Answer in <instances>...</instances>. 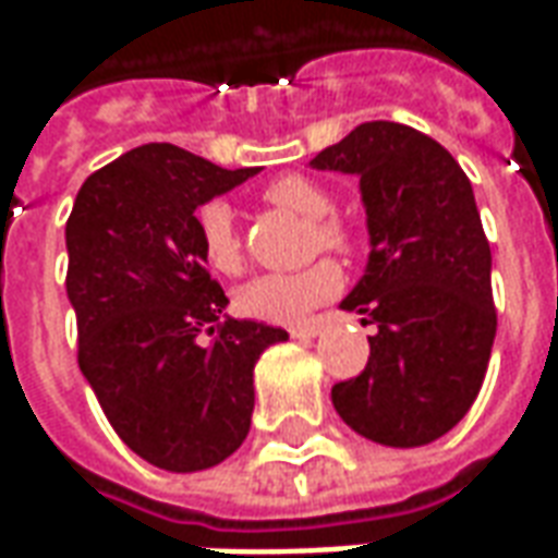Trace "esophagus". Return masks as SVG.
Masks as SVG:
<instances>
[{"mask_svg": "<svg viewBox=\"0 0 558 558\" xmlns=\"http://www.w3.org/2000/svg\"><path fill=\"white\" fill-rule=\"evenodd\" d=\"M290 335L295 340H314V338H319V335H323V326H319V323H307V326L290 328Z\"/></svg>", "mask_w": 558, "mask_h": 558, "instance_id": "esophagus-1", "label": "esophagus"}]
</instances>
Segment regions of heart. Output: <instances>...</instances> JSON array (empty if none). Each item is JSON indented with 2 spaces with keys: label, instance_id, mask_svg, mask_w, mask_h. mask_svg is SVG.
Returning <instances> with one entry per match:
<instances>
[{
  "label": "heart",
  "instance_id": "1",
  "mask_svg": "<svg viewBox=\"0 0 558 558\" xmlns=\"http://www.w3.org/2000/svg\"><path fill=\"white\" fill-rule=\"evenodd\" d=\"M271 206L287 208L299 218L311 220V244L328 247V251H350V230L331 218L335 199L323 184H316L307 175H280L263 191ZM199 244L203 256L211 268L223 275H232L242 268V239L235 227V215L223 199H211L199 208ZM343 283L340 268L331 259H319L314 266L302 271H287V275H259L247 280L242 290L235 292V307L251 319L263 323H302L304 316L316 311L319 304L335 299Z\"/></svg>",
  "mask_w": 558,
  "mask_h": 558
}]
</instances>
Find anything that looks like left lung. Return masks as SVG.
<instances>
[{
  "label": "left lung",
  "mask_w": 558,
  "mask_h": 558,
  "mask_svg": "<svg viewBox=\"0 0 558 558\" xmlns=\"http://www.w3.org/2000/svg\"><path fill=\"white\" fill-rule=\"evenodd\" d=\"M311 167L359 179L371 235L364 275L340 302L376 326L371 359L331 403L371 442H433L475 403L496 338L472 184L448 148L398 122H364Z\"/></svg>",
  "instance_id": "obj_1"
}]
</instances>
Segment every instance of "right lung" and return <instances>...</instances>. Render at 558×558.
Instances as JSON below:
<instances>
[{
    "label": "right lung",
    "instance_id": "add662e5",
    "mask_svg": "<svg viewBox=\"0 0 558 558\" xmlns=\"http://www.w3.org/2000/svg\"><path fill=\"white\" fill-rule=\"evenodd\" d=\"M256 172L146 143L92 172L65 223L80 371L119 439L167 472L218 466L244 442L256 359L290 338L223 314L199 244L196 208Z\"/></svg>",
    "mask_w": 558,
    "mask_h": 558
}]
</instances>
